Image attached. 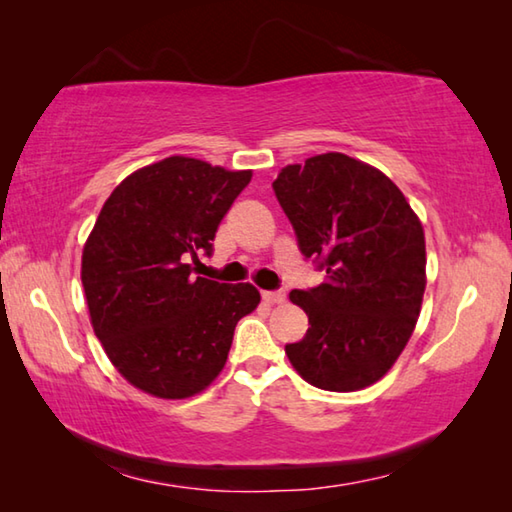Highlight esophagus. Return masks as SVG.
Returning <instances> with one entry per match:
<instances>
[{"label": "esophagus", "instance_id": "obj_1", "mask_svg": "<svg viewBox=\"0 0 512 512\" xmlns=\"http://www.w3.org/2000/svg\"><path fill=\"white\" fill-rule=\"evenodd\" d=\"M262 298L266 302H271V305H275V302H284L287 293H284V291H262Z\"/></svg>", "mask_w": 512, "mask_h": 512}]
</instances>
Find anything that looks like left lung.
<instances>
[{
    "label": "left lung",
    "mask_w": 512,
    "mask_h": 512,
    "mask_svg": "<svg viewBox=\"0 0 512 512\" xmlns=\"http://www.w3.org/2000/svg\"><path fill=\"white\" fill-rule=\"evenodd\" d=\"M305 259L325 271L293 289L309 329L287 343L311 386L348 393L386 375L411 339L424 296V232L391 178L343 153L289 164L273 183Z\"/></svg>",
    "instance_id": "1"
}]
</instances>
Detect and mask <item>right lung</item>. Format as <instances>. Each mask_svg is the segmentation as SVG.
Returning a JSON list of instances; mask_svg holds the SVG:
<instances>
[{"mask_svg":"<svg viewBox=\"0 0 512 512\" xmlns=\"http://www.w3.org/2000/svg\"><path fill=\"white\" fill-rule=\"evenodd\" d=\"M173 155L128 176L101 207L83 248L81 280L97 339L133 386L164 400L201 393L228 359L253 284L196 277L216 228L250 183Z\"/></svg>","mask_w":512,"mask_h":512,"instance_id":"right-lung-1","label":"right lung"}]
</instances>
